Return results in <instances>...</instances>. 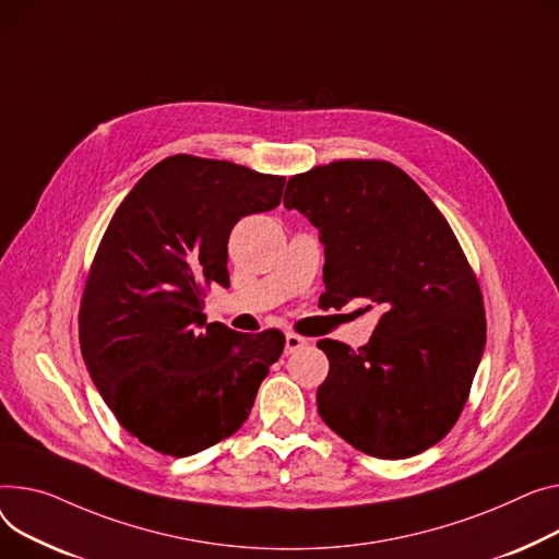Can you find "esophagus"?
Returning <instances> with one entry per match:
<instances>
[{
  "label": "esophagus",
  "instance_id": "obj_1",
  "mask_svg": "<svg viewBox=\"0 0 559 559\" xmlns=\"http://www.w3.org/2000/svg\"><path fill=\"white\" fill-rule=\"evenodd\" d=\"M308 344H310V340L304 337V334L287 332V337H285V353L289 355V353H294V350H301V348H306Z\"/></svg>",
  "mask_w": 559,
  "mask_h": 559
}]
</instances>
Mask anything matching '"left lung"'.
Here are the masks:
<instances>
[{
	"mask_svg": "<svg viewBox=\"0 0 559 559\" xmlns=\"http://www.w3.org/2000/svg\"><path fill=\"white\" fill-rule=\"evenodd\" d=\"M325 245V304L353 299L384 314L361 348L321 340L330 370L317 391L323 423L355 450L408 459L448 436L486 346L474 270L420 186L380 159H340L289 177Z\"/></svg>",
	"mask_w": 559,
	"mask_h": 559,
	"instance_id": "left-lung-1",
	"label": "left lung"
}]
</instances>
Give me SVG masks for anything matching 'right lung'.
Returning a JSON list of instances; mask_svg holds the SVG:
<instances>
[{
	"mask_svg": "<svg viewBox=\"0 0 559 559\" xmlns=\"http://www.w3.org/2000/svg\"><path fill=\"white\" fill-rule=\"evenodd\" d=\"M285 177L173 155L119 204L85 281L79 340L119 425L166 456H191L236 433L285 334L206 323L204 296L229 285L236 222L281 204Z\"/></svg>",
	"mask_w": 559,
	"mask_h": 559,
	"instance_id": "1",
	"label": "right lung"
}]
</instances>
